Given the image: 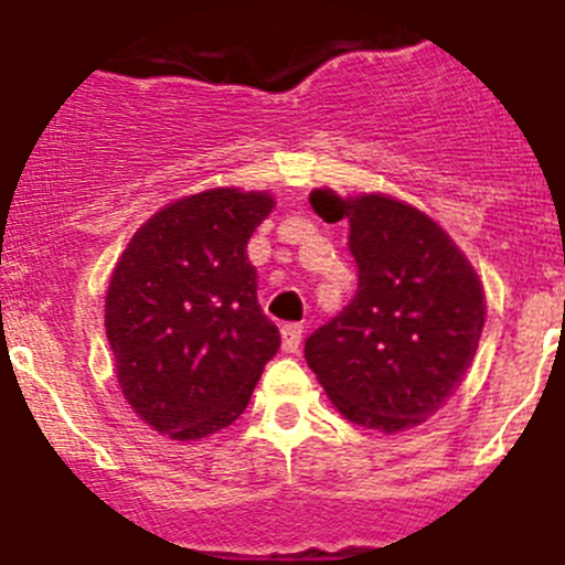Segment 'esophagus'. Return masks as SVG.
<instances>
[{
    "label": "esophagus",
    "instance_id": "obj_1",
    "mask_svg": "<svg viewBox=\"0 0 565 565\" xmlns=\"http://www.w3.org/2000/svg\"><path fill=\"white\" fill-rule=\"evenodd\" d=\"M301 338H303V327H298V323H287V327H281L284 352L287 354L298 352V349H301Z\"/></svg>",
    "mask_w": 565,
    "mask_h": 565
}]
</instances>
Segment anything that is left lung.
<instances>
[{
	"instance_id": "obj_1",
	"label": "left lung",
	"mask_w": 565,
	"mask_h": 565,
	"mask_svg": "<svg viewBox=\"0 0 565 565\" xmlns=\"http://www.w3.org/2000/svg\"><path fill=\"white\" fill-rule=\"evenodd\" d=\"M323 222H349L358 292L315 329L303 354L334 408L396 434L434 416L470 369L484 329V287L430 216L383 194L312 191Z\"/></svg>"
}]
</instances>
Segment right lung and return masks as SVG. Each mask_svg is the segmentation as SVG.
I'll return each mask as SVG.
<instances>
[{
	"label": "right lung",
	"mask_w": 565,
	"mask_h": 565,
	"mask_svg": "<svg viewBox=\"0 0 565 565\" xmlns=\"http://www.w3.org/2000/svg\"><path fill=\"white\" fill-rule=\"evenodd\" d=\"M273 205L238 188L185 196L157 211L115 264L106 338L126 403L157 434L188 441L227 428L278 352L247 262Z\"/></svg>",
	"instance_id": "1"
}]
</instances>
